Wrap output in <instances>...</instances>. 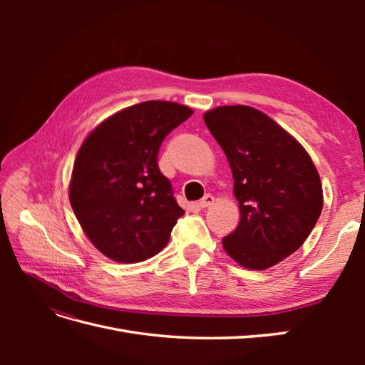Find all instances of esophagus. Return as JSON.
<instances>
[{"instance_id": "34e87169", "label": "esophagus", "mask_w": 365, "mask_h": 365, "mask_svg": "<svg viewBox=\"0 0 365 365\" xmlns=\"http://www.w3.org/2000/svg\"><path fill=\"white\" fill-rule=\"evenodd\" d=\"M213 202H215V196L213 195H210V193H207L202 200L197 202V207L200 208H207V207H210V205H213Z\"/></svg>"}]
</instances>
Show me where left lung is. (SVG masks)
Returning a JSON list of instances; mask_svg holds the SVG:
<instances>
[{
	"label": "left lung",
	"mask_w": 365,
	"mask_h": 365,
	"mask_svg": "<svg viewBox=\"0 0 365 365\" xmlns=\"http://www.w3.org/2000/svg\"><path fill=\"white\" fill-rule=\"evenodd\" d=\"M204 121L227 155L240 208L224 250L242 267L267 269L314 230L323 210L319 175L300 143L257 109L219 106Z\"/></svg>",
	"instance_id": "left-lung-1"
}]
</instances>
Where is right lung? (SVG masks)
I'll list each match as a JSON object with an SVG mask.
<instances>
[{
	"instance_id": "1",
	"label": "right lung",
	"mask_w": 365,
	"mask_h": 365,
	"mask_svg": "<svg viewBox=\"0 0 365 365\" xmlns=\"http://www.w3.org/2000/svg\"><path fill=\"white\" fill-rule=\"evenodd\" d=\"M193 111L150 101L98 125L77 153L70 184L73 212L93 245L120 263L143 262L170 239L184 210L160 172L165 135Z\"/></svg>"
}]
</instances>
